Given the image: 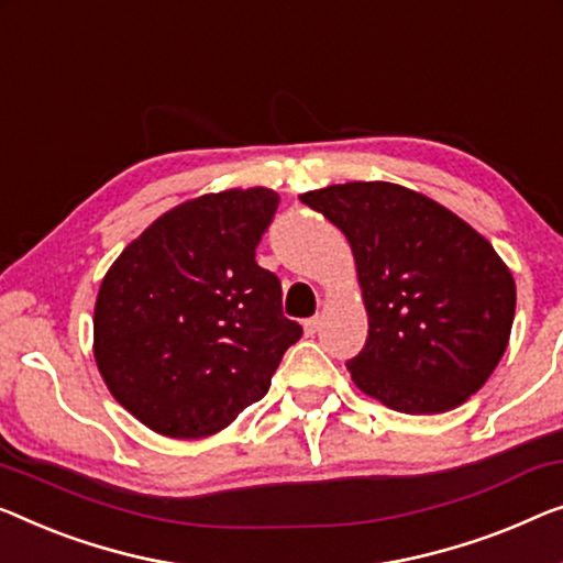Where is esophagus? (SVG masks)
<instances>
[{
  "label": "esophagus",
  "mask_w": 563,
  "mask_h": 563,
  "mask_svg": "<svg viewBox=\"0 0 563 563\" xmlns=\"http://www.w3.org/2000/svg\"><path fill=\"white\" fill-rule=\"evenodd\" d=\"M320 324H322L320 317H309V320H305V332L307 335H314V332L320 330Z\"/></svg>",
  "instance_id": "34e87169"
}]
</instances>
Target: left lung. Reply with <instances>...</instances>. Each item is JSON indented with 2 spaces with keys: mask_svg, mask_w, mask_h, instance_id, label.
Listing matches in <instances>:
<instances>
[{
  "mask_svg": "<svg viewBox=\"0 0 563 563\" xmlns=\"http://www.w3.org/2000/svg\"><path fill=\"white\" fill-rule=\"evenodd\" d=\"M353 249L368 340L347 371L401 413H442L498 368L516 282L490 241L427 195L394 183H345L301 195Z\"/></svg>",
  "mask_w": 563,
  "mask_h": 563,
  "instance_id": "8db88e82",
  "label": "left lung"
}]
</instances>
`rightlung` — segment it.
I'll return each mask as SVG.
<instances>
[{
	"instance_id": "obj_1",
	"label": "right lung",
	"mask_w": 563,
	"mask_h": 563,
	"mask_svg": "<svg viewBox=\"0 0 563 563\" xmlns=\"http://www.w3.org/2000/svg\"><path fill=\"white\" fill-rule=\"evenodd\" d=\"M279 208L268 187L200 195L159 216L106 272L93 355L111 396L173 439L225 429L262 401L301 328L256 264Z\"/></svg>"
}]
</instances>
